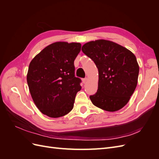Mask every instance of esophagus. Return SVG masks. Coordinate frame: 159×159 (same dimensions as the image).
I'll return each instance as SVG.
<instances>
[{"label": "esophagus", "instance_id": "1", "mask_svg": "<svg viewBox=\"0 0 159 159\" xmlns=\"http://www.w3.org/2000/svg\"><path fill=\"white\" fill-rule=\"evenodd\" d=\"M88 78H84V79H82L83 83H84V84H85V83L88 81Z\"/></svg>", "mask_w": 159, "mask_h": 159}]
</instances>
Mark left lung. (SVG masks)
Listing matches in <instances>:
<instances>
[{"mask_svg":"<svg viewBox=\"0 0 159 159\" xmlns=\"http://www.w3.org/2000/svg\"><path fill=\"white\" fill-rule=\"evenodd\" d=\"M81 50L98 69V89L89 97L92 103L109 112L125 106L138 82L139 66L133 53L103 39L85 43Z\"/></svg>","mask_w":159,"mask_h":159,"instance_id":"left-lung-1","label":"left lung"}]
</instances>
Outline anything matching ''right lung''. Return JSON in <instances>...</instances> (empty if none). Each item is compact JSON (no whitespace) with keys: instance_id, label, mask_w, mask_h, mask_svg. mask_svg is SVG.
<instances>
[{"instance_id":"1","label":"right lung","mask_w":159,"mask_h":159,"mask_svg":"<svg viewBox=\"0 0 159 159\" xmlns=\"http://www.w3.org/2000/svg\"><path fill=\"white\" fill-rule=\"evenodd\" d=\"M80 43L56 42L44 48L30 61L27 83L38 109L50 117L69 113L74 107L81 80L74 75V60Z\"/></svg>"}]
</instances>
